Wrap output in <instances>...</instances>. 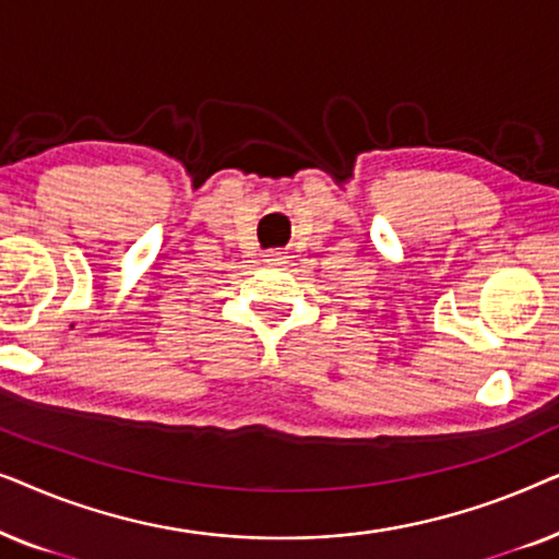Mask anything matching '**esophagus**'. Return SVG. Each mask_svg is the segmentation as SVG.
<instances>
[{"instance_id":"esophagus-1","label":"esophagus","mask_w":559,"mask_h":559,"mask_svg":"<svg viewBox=\"0 0 559 559\" xmlns=\"http://www.w3.org/2000/svg\"><path fill=\"white\" fill-rule=\"evenodd\" d=\"M264 262H266V264H272V266H277V264H285V262H287V257L282 254V251H266V254H264Z\"/></svg>"}]
</instances>
